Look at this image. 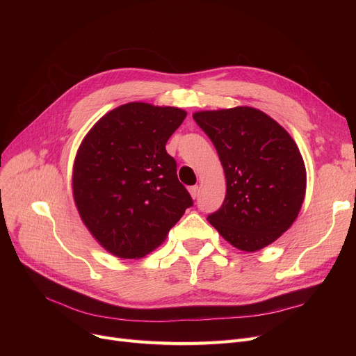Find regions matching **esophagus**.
I'll use <instances>...</instances> for the list:
<instances>
[{
    "mask_svg": "<svg viewBox=\"0 0 356 356\" xmlns=\"http://www.w3.org/2000/svg\"><path fill=\"white\" fill-rule=\"evenodd\" d=\"M189 192H191L192 197H193V199H196V197H197V192H199V188H197V186H191V188H189Z\"/></svg>",
    "mask_w": 356,
    "mask_h": 356,
    "instance_id": "obj_1",
    "label": "esophagus"
}]
</instances>
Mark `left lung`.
<instances>
[{
    "label": "left lung",
    "instance_id": "obj_1",
    "mask_svg": "<svg viewBox=\"0 0 356 356\" xmlns=\"http://www.w3.org/2000/svg\"><path fill=\"white\" fill-rule=\"evenodd\" d=\"M193 120L213 143L227 177L225 200L208 215L212 227L242 251L270 245L305 200L306 168L294 140L250 106L196 112Z\"/></svg>",
    "mask_w": 356,
    "mask_h": 356
}]
</instances>
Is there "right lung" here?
Wrapping results in <instances>:
<instances>
[{"label":"right lung","instance_id":"right-lung-1","mask_svg":"<svg viewBox=\"0 0 356 356\" xmlns=\"http://www.w3.org/2000/svg\"><path fill=\"white\" fill-rule=\"evenodd\" d=\"M184 118L179 108L129 102L108 112L83 138L73 197L83 223L111 254L144 257L193 207L165 152Z\"/></svg>","mask_w":356,"mask_h":356}]
</instances>
